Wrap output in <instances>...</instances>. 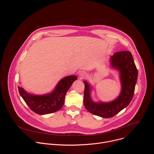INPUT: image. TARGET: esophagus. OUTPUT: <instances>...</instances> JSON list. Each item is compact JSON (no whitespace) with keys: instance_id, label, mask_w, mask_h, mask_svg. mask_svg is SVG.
I'll use <instances>...</instances> for the list:
<instances>
[{"instance_id":"obj_1","label":"esophagus","mask_w":154,"mask_h":154,"mask_svg":"<svg viewBox=\"0 0 154 154\" xmlns=\"http://www.w3.org/2000/svg\"><path fill=\"white\" fill-rule=\"evenodd\" d=\"M79 76L81 79H83L87 76V73L85 71H81L79 73Z\"/></svg>"}]
</instances>
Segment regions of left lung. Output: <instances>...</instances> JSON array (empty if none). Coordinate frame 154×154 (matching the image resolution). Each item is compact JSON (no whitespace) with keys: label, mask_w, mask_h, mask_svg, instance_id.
<instances>
[{"label":"left lung","mask_w":154,"mask_h":154,"mask_svg":"<svg viewBox=\"0 0 154 154\" xmlns=\"http://www.w3.org/2000/svg\"><path fill=\"white\" fill-rule=\"evenodd\" d=\"M112 66L120 72L122 90L119 96L109 103H95L90 97V86L84 81V105L91 113L104 118H112L128 105L133 98L138 71L132 55L129 51H120L111 57Z\"/></svg>","instance_id":"obj_1"}]
</instances>
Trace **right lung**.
<instances>
[{
  "mask_svg": "<svg viewBox=\"0 0 154 154\" xmlns=\"http://www.w3.org/2000/svg\"><path fill=\"white\" fill-rule=\"evenodd\" d=\"M77 79L75 75L66 77L61 80L51 94L34 96L28 94L23 88L18 86L20 95L32 110L38 115H46L58 111L64 104L66 93Z\"/></svg>",
  "mask_w": 154,
  "mask_h": 154,
  "instance_id": "right-lung-1",
  "label": "right lung"
}]
</instances>
